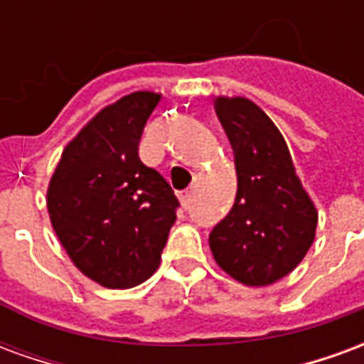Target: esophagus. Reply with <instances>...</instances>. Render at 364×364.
Listing matches in <instances>:
<instances>
[{
	"instance_id": "1",
	"label": "esophagus",
	"mask_w": 364,
	"mask_h": 364,
	"mask_svg": "<svg viewBox=\"0 0 364 364\" xmlns=\"http://www.w3.org/2000/svg\"><path fill=\"white\" fill-rule=\"evenodd\" d=\"M179 200H181L183 208H189L191 203H193V193L191 191H181L179 193Z\"/></svg>"
}]
</instances>
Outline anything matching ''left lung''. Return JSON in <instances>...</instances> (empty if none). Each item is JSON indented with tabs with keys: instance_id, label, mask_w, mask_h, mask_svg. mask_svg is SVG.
I'll list each match as a JSON object with an SVG mask.
<instances>
[{
	"instance_id": "obj_1",
	"label": "left lung",
	"mask_w": 364,
	"mask_h": 364,
	"mask_svg": "<svg viewBox=\"0 0 364 364\" xmlns=\"http://www.w3.org/2000/svg\"><path fill=\"white\" fill-rule=\"evenodd\" d=\"M216 114L236 161V203L208 245L218 267L247 287H267L296 267L316 237L318 210L289 146L247 97H216Z\"/></svg>"
}]
</instances>
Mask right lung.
<instances>
[{
    "label": "right lung",
    "mask_w": 364,
    "mask_h": 364,
    "mask_svg": "<svg viewBox=\"0 0 364 364\" xmlns=\"http://www.w3.org/2000/svg\"><path fill=\"white\" fill-rule=\"evenodd\" d=\"M161 95L134 91L107 105L70 140L48 183L46 206L68 257L107 289H130L159 265L179 200L138 156Z\"/></svg>",
    "instance_id": "1"
}]
</instances>
